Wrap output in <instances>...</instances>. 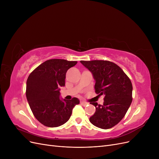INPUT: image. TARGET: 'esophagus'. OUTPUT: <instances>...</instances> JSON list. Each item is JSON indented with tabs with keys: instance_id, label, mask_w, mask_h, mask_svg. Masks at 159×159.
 I'll use <instances>...</instances> for the list:
<instances>
[{
	"instance_id": "esophagus-1",
	"label": "esophagus",
	"mask_w": 159,
	"mask_h": 159,
	"mask_svg": "<svg viewBox=\"0 0 159 159\" xmlns=\"http://www.w3.org/2000/svg\"><path fill=\"white\" fill-rule=\"evenodd\" d=\"M80 103L81 105H83V106H85V105H87L88 104L87 102H84V101H81Z\"/></svg>"
}]
</instances>
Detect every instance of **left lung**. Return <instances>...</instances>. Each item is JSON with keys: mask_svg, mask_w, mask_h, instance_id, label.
<instances>
[{"mask_svg": "<svg viewBox=\"0 0 159 159\" xmlns=\"http://www.w3.org/2000/svg\"><path fill=\"white\" fill-rule=\"evenodd\" d=\"M93 75L94 88L99 95H104L103 105L93 102L95 113L89 121L95 127L108 129L121 121L132 102L133 86L122 69L111 61H80Z\"/></svg>", "mask_w": 159, "mask_h": 159, "instance_id": "left-lung-1", "label": "left lung"}]
</instances>
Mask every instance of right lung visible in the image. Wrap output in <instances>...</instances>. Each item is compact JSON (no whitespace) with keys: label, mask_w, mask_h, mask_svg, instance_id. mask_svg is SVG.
<instances>
[{"label":"right lung","mask_w":159,"mask_h":159,"mask_svg":"<svg viewBox=\"0 0 159 159\" xmlns=\"http://www.w3.org/2000/svg\"><path fill=\"white\" fill-rule=\"evenodd\" d=\"M78 62L63 59L44 61L34 70L26 81V95L38 121L48 127H57L68 121L72 109L80 100L60 98V87L65 85L66 74Z\"/></svg>","instance_id":"1"}]
</instances>
